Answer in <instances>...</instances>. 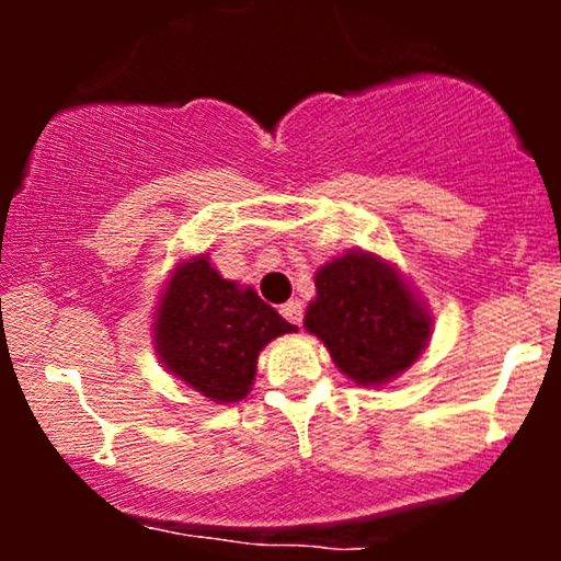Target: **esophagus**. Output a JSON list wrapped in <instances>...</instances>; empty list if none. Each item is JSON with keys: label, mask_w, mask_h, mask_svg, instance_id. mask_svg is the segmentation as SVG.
I'll use <instances>...</instances> for the list:
<instances>
[{"label": "esophagus", "mask_w": 561, "mask_h": 561, "mask_svg": "<svg viewBox=\"0 0 561 561\" xmlns=\"http://www.w3.org/2000/svg\"><path fill=\"white\" fill-rule=\"evenodd\" d=\"M279 313L289 321V324H295V327L302 324V306H300V300H287L285 306L279 308Z\"/></svg>", "instance_id": "esophagus-1"}]
</instances>
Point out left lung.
<instances>
[{"label":"left lung","mask_w":561,"mask_h":561,"mask_svg":"<svg viewBox=\"0 0 561 561\" xmlns=\"http://www.w3.org/2000/svg\"><path fill=\"white\" fill-rule=\"evenodd\" d=\"M306 330L356 385H385L427 347L433 319L401 274L369 253H345L317 272Z\"/></svg>","instance_id":"1"}]
</instances>
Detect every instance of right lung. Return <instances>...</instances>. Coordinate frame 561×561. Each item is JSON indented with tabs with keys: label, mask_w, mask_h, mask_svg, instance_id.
<instances>
[{
	"label": "right lung",
	"mask_w": 561,
	"mask_h": 561,
	"mask_svg": "<svg viewBox=\"0 0 561 561\" xmlns=\"http://www.w3.org/2000/svg\"><path fill=\"white\" fill-rule=\"evenodd\" d=\"M295 332L253 287L224 279L205 255L179 263L156 311V351L171 375L216 403L253 388L263 345Z\"/></svg>",
	"instance_id": "1"
}]
</instances>
